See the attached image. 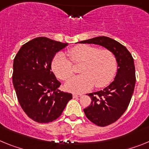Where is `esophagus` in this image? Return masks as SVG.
Here are the masks:
<instances>
[{
    "label": "esophagus",
    "mask_w": 149,
    "mask_h": 149,
    "mask_svg": "<svg viewBox=\"0 0 149 149\" xmlns=\"http://www.w3.org/2000/svg\"><path fill=\"white\" fill-rule=\"evenodd\" d=\"M82 94H73V98H77V97H82Z\"/></svg>",
    "instance_id": "obj_1"
}]
</instances>
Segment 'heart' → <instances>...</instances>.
I'll return each instance as SVG.
<instances>
[{"label":"heart","instance_id":"b5f03b06","mask_svg":"<svg viewBox=\"0 0 149 149\" xmlns=\"http://www.w3.org/2000/svg\"><path fill=\"white\" fill-rule=\"evenodd\" d=\"M68 55L73 64L82 63L79 76H75L65 84L66 90L70 92H83L95 85L97 88L104 87L113 79L117 69V61L109 49H99L96 46L81 44L68 51ZM52 69L55 76L66 81L73 74L71 62L63 53H58L52 63Z\"/></svg>","mask_w":149,"mask_h":149}]
</instances>
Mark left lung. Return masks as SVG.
I'll return each mask as SVG.
<instances>
[{"mask_svg": "<svg viewBox=\"0 0 149 149\" xmlns=\"http://www.w3.org/2000/svg\"><path fill=\"white\" fill-rule=\"evenodd\" d=\"M79 42L103 46L116 58L118 70L114 81L103 90L88 94L91 103L84 109L85 116L94 125L107 126L116 122L129 106L136 83L134 58L125 46L109 37H97Z\"/></svg>", "mask_w": 149, "mask_h": 149, "instance_id": "8db88e82", "label": "left lung"}]
</instances>
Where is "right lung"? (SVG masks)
Segmentation results:
<instances>
[{"label": "right lung", "instance_id": "obj_1", "mask_svg": "<svg viewBox=\"0 0 149 149\" xmlns=\"http://www.w3.org/2000/svg\"><path fill=\"white\" fill-rule=\"evenodd\" d=\"M67 43L37 37L24 44L13 61V83L21 107L38 123H49L61 115L73 96L61 91L52 71L55 54Z\"/></svg>", "mask_w": 149, "mask_h": 149}]
</instances>
